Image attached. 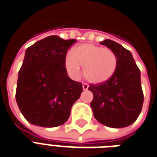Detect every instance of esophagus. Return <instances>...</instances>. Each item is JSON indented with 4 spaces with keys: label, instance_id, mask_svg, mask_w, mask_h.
Instances as JSON below:
<instances>
[{
    "label": "esophagus",
    "instance_id": "34e87169",
    "mask_svg": "<svg viewBox=\"0 0 157 157\" xmlns=\"http://www.w3.org/2000/svg\"><path fill=\"white\" fill-rule=\"evenodd\" d=\"M88 88H89V85H88L87 83H83V90H88Z\"/></svg>",
    "mask_w": 157,
    "mask_h": 157
}]
</instances>
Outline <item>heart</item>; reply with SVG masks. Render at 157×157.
Wrapping results in <instances>:
<instances>
[{
    "instance_id": "heart-1",
    "label": "heart",
    "mask_w": 157,
    "mask_h": 157,
    "mask_svg": "<svg viewBox=\"0 0 157 157\" xmlns=\"http://www.w3.org/2000/svg\"><path fill=\"white\" fill-rule=\"evenodd\" d=\"M117 57L111 49L83 43L75 47L65 58V67L71 77L78 78L83 67V75L92 83H106L117 69Z\"/></svg>"
}]
</instances>
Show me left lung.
Wrapping results in <instances>:
<instances>
[{
    "label": "left lung",
    "instance_id": "obj_1",
    "mask_svg": "<svg viewBox=\"0 0 157 157\" xmlns=\"http://www.w3.org/2000/svg\"><path fill=\"white\" fill-rule=\"evenodd\" d=\"M111 49L117 57V69L106 83H90L94 94L90 106L99 123L112 128L133 124L141 112L144 94L140 71L129 50L112 40L100 42Z\"/></svg>",
    "mask_w": 157,
    "mask_h": 157
}]
</instances>
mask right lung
<instances>
[{
    "instance_id": "obj_1",
    "label": "right lung",
    "mask_w": 157,
    "mask_h": 157,
    "mask_svg": "<svg viewBox=\"0 0 157 157\" xmlns=\"http://www.w3.org/2000/svg\"><path fill=\"white\" fill-rule=\"evenodd\" d=\"M76 40L50 36L26 50L18 74L16 100L31 124L56 127L64 124L83 92L82 83L67 76L65 58Z\"/></svg>"
}]
</instances>
